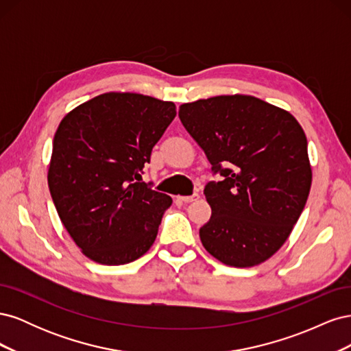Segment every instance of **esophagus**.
<instances>
[{
	"label": "esophagus",
	"instance_id": "1",
	"mask_svg": "<svg viewBox=\"0 0 351 351\" xmlns=\"http://www.w3.org/2000/svg\"><path fill=\"white\" fill-rule=\"evenodd\" d=\"M199 199L197 193H193L192 196H177L178 202H184V204H190V202H195Z\"/></svg>",
	"mask_w": 351,
	"mask_h": 351
}]
</instances>
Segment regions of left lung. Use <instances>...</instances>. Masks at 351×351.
Listing matches in <instances>:
<instances>
[{
  "label": "left lung",
  "mask_w": 351,
  "mask_h": 351,
  "mask_svg": "<svg viewBox=\"0 0 351 351\" xmlns=\"http://www.w3.org/2000/svg\"><path fill=\"white\" fill-rule=\"evenodd\" d=\"M178 117L222 177L204 190L212 209L199 230L204 247L236 268L269 259L289 239L311 192L302 125L249 95L183 104Z\"/></svg>",
  "instance_id": "obj_1"
}]
</instances>
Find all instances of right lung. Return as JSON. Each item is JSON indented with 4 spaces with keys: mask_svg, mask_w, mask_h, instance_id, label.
<instances>
[{
    "mask_svg": "<svg viewBox=\"0 0 351 351\" xmlns=\"http://www.w3.org/2000/svg\"><path fill=\"white\" fill-rule=\"evenodd\" d=\"M176 114L173 102L110 92L61 120L48 186L61 222L89 259L124 265L151 249L173 199L141 180Z\"/></svg>",
    "mask_w": 351,
    "mask_h": 351,
    "instance_id": "right-lung-1",
    "label": "right lung"
}]
</instances>
